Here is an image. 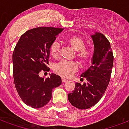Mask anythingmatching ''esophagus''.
<instances>
[{"label": "esophagus", "mask_w": 129, "mask_h": 129, "mask_svg": "<svg viewBox=\"0 0 129 129\" xmlns=\"http://www.w3.org/2000/svg\"><path fill=\"white\" fill-rule=\"evenodd\" d=\"M61 81H62V82H66L68 81V79L64 78H61Z\"/></svg>", "instance_id": "34e87169"}]
</instances>
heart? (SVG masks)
I'll return each instance as SVG.
<instances>
[{
  "mask_svg": "<svg viewBox=\"0 0 129 129\" xmlns=\"http://www.w3.org/2000/svg\"><path fill=\"white\" fill-rule=\"evenodd\" d=\"M67 43L72 49L76 51V58L81 63L89 62L92 58V51L85 47L86 42L84 39L78 35H73L66 39ZM49 51L51 57L57 58L59 55L60 46L57 41L51 43L49 48ZM78 69V65L75 61H61L54 66V71L56 74L61 76L62 77H70L76 72Z\"/></svg>",
  "mask_w": 129,
  "mask_h": 129,
  "instance_id": "1",
  "label": "heart"
}]
</instances>
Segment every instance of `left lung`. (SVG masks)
<instances>
[{"label": "left lung", "instance_id": "obj_1", "mask_svg": "<svg viewBox=\"0 0 129 129\" xmlns=\"http://www.w3.org/2000/svg\"><path fill=\"white\" fill-rule=\"evenodd\" d=\"M94 44L92 65L81 74L86 82L75 84V88L68 95L69 102L76 108L86 110L95 106L106 91L110 80L114 56L110 43L104 34L96 32L91 36Z\"/></svg>", "mask_w": 129, "mask_h": 129}]
</instances>
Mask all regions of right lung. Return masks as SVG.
Segmentation results:
<instances>
[{"mask_svg": "<svg viewBox=\"0 0 129 129\" xmlns=\"http://www.w3.org/2000/svg\"><path fill=\"white\" fill-rule=\"evenodd\" d=\"M63 28L38 27L21 35L13 53L15 86L21 100L33 108H42L52 97L54 88L61 84L59 76L51 74L40 77L41 71H48L49 48Z\"/></svg>", "mask_w": 129, "mask_h": 129, "instance_id": "obj_1", "label": "right lung"}]
</instances>
